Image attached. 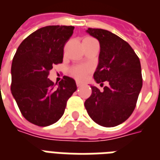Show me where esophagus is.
<instances>
[{"mask_svg":"<svg viewBox=\"0 0 160 160\" xmlns=\"http://www.w3.org/2000/svg\"><path fill=\"white\" fill-rule=\"evenodd\" d=\"M76 84H77V86H78V87H81L82 85V82H80L77 81L76 82Z\"/></svg>","mask_w":160,"mask_h":160,"instance_id":"obj_1","label":"esophagus"}]
</instances>
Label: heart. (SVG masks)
I'll use <instances>...</instances> for the list:
<instances>
[{
  "label": "heart",
  "instance_id": "b5f03b06",
  "mask_svg": "<svg viewBox=\"0 0 160 160\" xmlns=\"http://www.w3.org/2000/svg\"><path fill=\"white\" fill-rule=\"evenodd\" d=\"M91 72V67L88 66H77L73 67L71 70V74L75 78L82 80L86 78V76Z\"/></svg>",
  "mask_w": 160,
  "mask_h": 160
}]
</instances>
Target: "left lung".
Segmentation results:
<instances>
[{"label": "left lung", "mask_w": 160, "mask_h": 160, "mask_svg": "<svg viewBox=\"0 0 160 160\" xmlns=\"http://www.w3.org/2000/svg\"><path fill=\"white\" fill-rule=\"evenodd\" d=\"M87 33L100 44L98 65L93 78L98 83L109 85L100 91L91 86L92 94L85 108L97 124L113 127L127 121L135 109L142 86L138 56L124 39L101 28H88Z\"/></svg>", "instance_id": "8db88e82"}]
</instances>
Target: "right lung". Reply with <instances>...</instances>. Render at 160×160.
I'll return each instance as SVG.
<instances>
[{"mask_svg": "<svg viewBox=\"0 0 160 160\" xmlns=\"http://www.w3.org/2000/svg\"><path fill=\"white\" fill-rule=\"evenodd\" d=\"M73 26H46L22 42L12 64L11 91L22 115L39 127L56 123L68 98L77 90L74 79L64 76L59 84L48 78L54 65L62 63L64 46Z\"/></svg>", "mask_w": 160, "mask_h": 160, "instance_id": "1", "label": "right lung"}]
</instances>
